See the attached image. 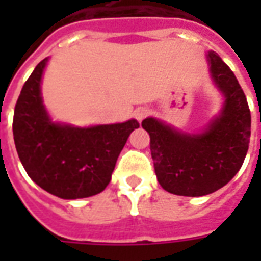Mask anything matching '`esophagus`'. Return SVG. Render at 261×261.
I'll use <instances>...</instances> for the list:
<instances>
[{
  "instance_id": "1",
  "label": "esophagus",
  "mask_w": 261,
  "mask_h": 261,
  "mask_svg": "<svg viewBox=\"0 0 261 261\" xmlns=\"http://www.w3.org/2000/svg\"><path fill=\"white\" fill-rule=\"evenodd\" d=\"M148 114H149V110L145 108H140L137 109L136 110V119L138 120V121H141V120H144L145 117H147Z\"/></svg>"
}]
</instances>
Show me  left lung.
<instances>
[{
	"label": "left lung",
	"instance_id": "left-lung-1",
	"mask_svg": "<svg viewBox=\"0 0 261 261\" xmlns=\"http://www.w3.org/2000/svg\"><path fill=\"white\" fill-rule=\"evenodd\" d=\"M214 82L225 105L201 134H187L148 117L153 168L161 186L177 196L200 197L217 192L241 169L249 149L250 110L235 74L215 51L207 54Z\"/></svg>",
	"mask_w": 261,
	"mask_h": 261
}]
</instances>
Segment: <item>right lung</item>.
I'll return each mask as SVG.
<instances>
[{"mask_svg":"<svg viewBox=\"0 0 261 261\" xmlns=\"http://www.w3.org/2000/svg\"><path fill=\"white\" fill-rule=\"evenodd\" d=\"M47 59L28 78L15 105L14 141L26 173L53 196L85 198L103 192L137 120L80 128L57 124L43 106L40 82Z\"/></svg>","mask_w":261,"mask_h":261,"instance_id":"add662e5","label":"right lung"}]
</instances>
